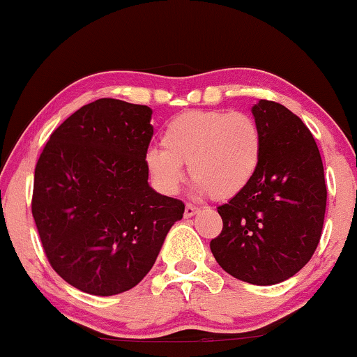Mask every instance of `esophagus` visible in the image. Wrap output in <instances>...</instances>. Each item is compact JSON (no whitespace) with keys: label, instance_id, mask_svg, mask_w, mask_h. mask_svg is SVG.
<instances>
[{"label":"esophagus","instance_id":"obj_1","mask_svg":"<svg viewBox=\"0 0 357 357\" xmlns=\"http://www.w3.org/2000/svg\"><path fill=\"white\" fill-rule=\"evenodd\" d=\"M198 211L199 208L192 206V204H186V206H184V216H186V218H191V216H195Z\"/></svg>","mask_w":357,"mask_h":357}]
</instances>
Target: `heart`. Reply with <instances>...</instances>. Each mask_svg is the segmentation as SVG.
Returning a JSON list of instances; mask_svg holds the SVG:
<instances>
[{
  "label": "heart",
  "instance_id": "b5f03b06",
  "mask_svg": "<svg viewBox=\"0 0 357 357\" xmlns=\"http://www.w3.org/2000/svg\"><path fill=\"white\" fill-rule=\"evenodd\" d=\"M162 149L146 153L151 179L165 195L178 192L188 166L199 196L230 199L255 178L261 161L260 127L243 112L190 110L167 122L161 134Z\"/></svg>",
  "mask_w": 357,
  "mask_h": 357
}]
</instances>
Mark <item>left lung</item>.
<instances>
[{"label":"left lung","mask_w":357,"mask_h":357,"mask_svg":"<svg viewBox=\"0 0 357 357\" xmlns=\"http://www.w3.org/2000/svg\"><path fill=\"white\" fill-rule=\"evenodd\" d=\"M264 149L255 178L218 206L210 248L225 272L253 285L294 277L317 248L327 190L319 147L296 114L272 100L252 107Z\"/></svg>","instance_id":"left-lung-1"}]
</instances>
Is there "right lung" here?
I'll return each mask as SVG.
<instances>
[{
	"mask_svg": "<svg viewBox=\"0 0 357 357\" xmlns=\"http://www.w3.org/2000/svg\"><path fill=\"white\" fill-rule=\"evenodd\" d=\"M151 116L147 105L92 102L53 130L36 162L31 213L45 255L85 294L136 287L183 218V202L147 183Z\"/></svg>",
	"mask_w": 357,
	"mask_h": 357,
	"instance_id": "add662e5",
	"label": "right lung"
}]
</instances>
